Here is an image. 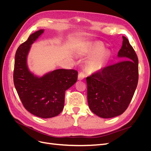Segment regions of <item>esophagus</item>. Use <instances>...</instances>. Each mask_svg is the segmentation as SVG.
<instances>
[{
	"mask_svg": "<svg viewBox=\"0 0 151 151\" xmlns=\"http://www.w3.org/2000/svg\"><path fill=\"white\" fill-rule=\"evenodd\" d=\"M85 74L84 72H80L79 75H78V80L79 81H81V80H83L84 78H85Z\"/></svg>",
	"mask_w": 151,
	"mask_h": 151,
	"instance_id": "1",
	"label": "esophagus"
}]
</instances>
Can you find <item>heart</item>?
Here are the masks:
<instances>
[{
  "mask_svg": "<svg viewBox=\"0 0 151 151\" xmlns=\"http://www.w3.org/2000/svg\"><path fill=\"white\" fill-rule=\"evenodd\" d=\"M104 49L103 45L99 43L94 44L89 47L88 50L89 53H97L89 62L88 67L90 70H99L102 68L108 62L109 55L108 52L103 51Z\"/></svg>",
  "mask_w": 151,
  "mask_h": 151,
  "instance_id": "obj_1",
  "label": "heart"
}]
</instances>
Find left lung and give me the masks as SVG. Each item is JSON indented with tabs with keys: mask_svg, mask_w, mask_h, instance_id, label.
<instances>
[{
	"mask_svg": "<svg viewBox=\"0 0 151 151\" xmlns=\"http://www.w3.org/2000/svg\"><path fill=\"white\" fill-rule=\"evenodd\" d=\"M117 58L122 61L86 78L88 102L92 112L103 118L120 115L133 98L139 79V60L128 39L122 36Z\"/></svg>",
	"mask_w": 151,
	"mask_h": 151,
	"instance_id": "1",
	"label": "left lung"
}]
</instances>
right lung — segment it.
<instances>
[{
    "mask_svg": "<svg viewBox=\"0 0 151 151\" xmlns=\"http://www.w3.org/2000/svg\"><path fill=\"white\" fill-rule=\"evenodd\" d=\"M44 31L40 29L31 34L18 47L13 77L16 89L24 108L36 116L49 118L57 116L63 110L65 91L76 83L78 72L73 69L59 68L39 76L29 70L28 56L31 45Z\"/></svg>",
    "mask_w": 151,
    "mask_h": 151,
    "instance_id": "right-lung-1",
    "label": "right lung"
}]
</instances>
